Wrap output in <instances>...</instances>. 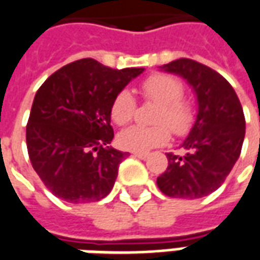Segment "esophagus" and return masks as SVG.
Listing matches in <instances>:
<instances>
[{
	"label": "esophagus",
	"instance_id": "obj_1",
	"mask_svg": "<svg viewBox=\"0 0 260 260\" xmlns=\"http://www.w3.org/2000/svg\"><path fill=\"white\" fill-rule=\"evenodd\" d=\"M134 156L138 158H141V160H146L149 157V153H139V152H135L134 153Z\"/></svg>",
	"mask_w": 260,
	"mask_h": 260
}]
</instances>
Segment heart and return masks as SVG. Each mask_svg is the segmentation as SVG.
Masks as SVG:
<instances>
[{"label": "heart", "instance_id": "obj_1", "mask_svg": "<svg viewBox=\"0 0 260 260\" xmlns=\"http://www.w3.org/2000/svg\"><path fill=\"white\" fill-rule=\"evenodd\" d=\"M145 100L158 104L152 126L132 125L118 135L121 146L131 152L146 153L163 146L171 132L177 136L186 135L195 122V110L184 96V85L169 74H153L141 83ZM136 102L129 90H119L110 106V115L117 125H126L134 118Z\"/></svg>", "mask_w": 260, "mask_h": 260}]
</instances>
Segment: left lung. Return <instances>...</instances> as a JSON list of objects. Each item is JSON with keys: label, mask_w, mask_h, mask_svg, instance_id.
Wrapping results in <instances>:
<instances>
[{"label": "left lung", "mask_w": 260, "mask_h": 260, "mask_svg": "<svg viewBox=\"0 0 260 260\" xmlns=\"http://www.w3.org/2000/svg\"><path fill=\"white\" fill-rule=\"evenodd\" d=\"M182 76L198 99V114L182 142L184 156L167 153L169 167L157 186L170 198L198 199L221 185L238 160L245 136V117L237 93L214 69L189 58L161 67Z\"/></svg>", "instance_id": "1"}]
</instances>
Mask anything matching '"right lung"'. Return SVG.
I'll return each instance as SVG.
<instances>
[{
  "label": "right lung",
  "instance_id": "obj_1",
  "mask_svg": "<svg viewBox=\"0 0 260 260\" xmlns=\"http://www.w3.org/2000/svg\"><path fill=\"white\" fill-rule=\"evenodd\" d=\"M143 71H118L83 58L40 86L26 125V145L33 169L53 195L87 203L111 192L126 153L108 146L114 138L110 106Z\"/></svg>",
  "mask_w": 260,
  "mask_h": 260
}]
</instances>
